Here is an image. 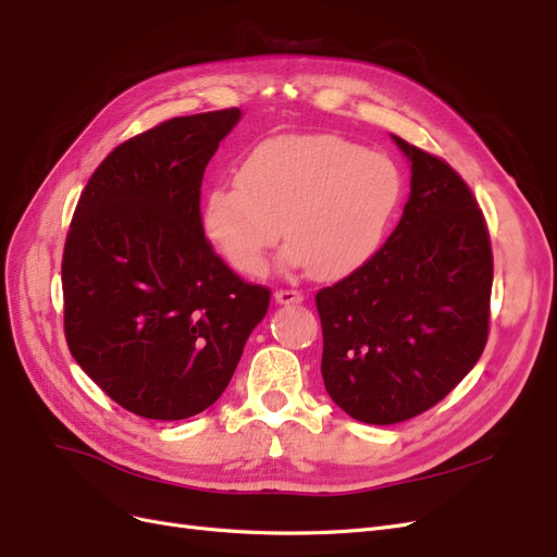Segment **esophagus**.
<instances>
[{"instance_id": "esophagus-1", "label": "esophagus", "mask_w": 557, "mask_h": 557, "mask_svg": "<svg viewBox=\"0 0 557 557\" xmlns=\"http://www.w3.org/2000/svg\"><path fill=\"white\" fill-rule=\"evenodd\" d=\"M274 299H276V305H299V301L305 299V295H301L299 290H276Z\"/></svg>"}]
</instances>
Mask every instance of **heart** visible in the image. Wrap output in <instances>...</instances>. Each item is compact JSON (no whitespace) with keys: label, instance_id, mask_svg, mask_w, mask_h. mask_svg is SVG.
Masks as SVG:
<instances>
[{"label":"heart","instance_id":"heart-1","mask_svg":"<svg viewBox=\"0 0 557 557\" xmlns=\"http://www.w3.org/2000/svg\"><path fill=\"white\" fill-rule=\"evenodd\" d=\"M397 164L334 134H285L256 146L237 181L209 190L201 230L234 272L260 276L283 237V260L320 278L358 272L383 246L399 201Z\"/></svg>","mask_w":557,"mask_h":557}]
</instances>
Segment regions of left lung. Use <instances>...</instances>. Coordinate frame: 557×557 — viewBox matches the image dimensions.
Returning <instances> with one entry per match:
<instances>
[{
  "label": "left lung",
  "mask_w": 557,
  "mask_h": 557,
  "mask_svg": "<svg viewBox=\"0 0 557 557\" xmlns=\"http://www.w3.org/2000/svg\"><path fill=\"white\" fill-rule=\"evenodd\" d=\"M411 195L376 256L318 290L325 391L350 418L393 425L432 409L487 342L493 250L469 185L442 158L393 137Z\"/></svg>",
  "instance_id": "left-lung-1"
}]
</instances>
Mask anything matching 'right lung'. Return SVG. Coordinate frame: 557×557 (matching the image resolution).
Masks as SVG:
<instances>
[{"instance_id":"add662e5","label":"right lung","mask_w":557,"mask_h":557,"mask_svg":"<svg viewBox=\"0 0 557 557\" xmlns=\"http://www.w3.org/2000/svg\"><path fill=\"white\" fill-rule=\"evenodd\" d=\"M239 117V109L172 117L113 148L66 234V346L141 418L209 409L269 309L272 290L234 274L201 230V178Z\"/></svg>"}]
</instances>
